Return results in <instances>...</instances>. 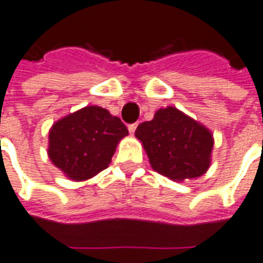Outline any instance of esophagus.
<instances>
[{"instance_id":"obj_1","label":"esophagus","mask_w":263,"mask_h":263,"mask_svg":"<svg viewBox=\"0 0 263 263\" xmlns=\"http://www.w3.org/2000/svg\"><path fill=\"white\" fill-rule=\"evenodd\" d=\"M138 126V122H135V124H131V125H128V131H129V134H134L135 132V129H137Z\"/></svg>"}]
</instances>
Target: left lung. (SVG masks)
Wrapping results in <instances>:
<instances>
[{
	"label": "left lung",
	"instance_id": "8db88e82",
	"mask_svg": "<svg viewBox=\"0 0 263 263\" xmlns=\"http://www.w3.org/2000/svg\"><path fill=\"white\" fill-rule=\"evenodd\" d=\"M135 137L152 168L170 180H194L211 167L212 132L176 107L157 110L152 121L138 125Z\"/></svg>",
	"mask_w": 263,
	"mask_h": 263
}]
</instances>
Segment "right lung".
<instances>
[{"instance_id": "add662e5", "label": "right lung", "mask_w": 263, "mask_h": 263, "mask_svg": "<svg viewBox=\"0 0 263 263\" xmlns=\"http://www.w3.org/2000/svg\"><path fill=\"white\" fill-rule=\"evenodd\" d=\"M128 135L118 117L86 106L54 122L48 132V157L73 181L92 178L108 167L117 145Z\"/></svg>"}]
</instances>
